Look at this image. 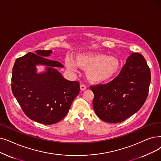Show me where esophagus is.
Here are the masks:
<instances>
[{
  "instance_id": "esophagus-1",
  "label": "esophagus",
  "mask_w": 161,
  "mask_h": 161,
  "mask_svg": "<svg viewBox=\"0 0 161 161\" xmlns=\"http://www.w3.org/2000/svg\"><path fill=\"white\" fill-rule=\"evenodd\" d=\"M80 89H81V91H84V90H86V86L85 85H83V84L80 85Z\"/></svg>"
}]
</instances>
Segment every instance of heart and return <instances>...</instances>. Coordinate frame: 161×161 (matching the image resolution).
<instances>
[{
  "instance_id": "1",
  "label": "heart",
  "mask_w": 161,
  "mask_h": 161,
  "mask_svg": "<svg viewBox=\"0 0 161 161\" xmlns=\"http://www.w3.org/2000/svg\"><path fill=\"white\" fill-rule=\"evenodd\" d=\"M66 68L77 72L79 68L86 69L87 78L93 82L101 83L109 80L116 74L119 68V62L114 57L103 54H83L78 55L75 60L67 57Z\"/></svg>"
}]
</instances>
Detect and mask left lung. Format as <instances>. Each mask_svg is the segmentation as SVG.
<instances>
[{
  "mask_svg": "<svg viewBox=\"0 0 161 161\" xmlns=\"http://www.w3.org/2000/svg\"><path fill=\"white\" fill-rule=\"evenodd\" d=\"M150 69L144 57L132 53L120 74L107 84L91 86L94 93L93 107L102 120L119 123L135 114L147 97Z\"/></svg>",
  "mask_w": 161,
  "mask_h": 161,
  "instance_id": "8db88e82",
  "label": "left lung"
}]
</instances>
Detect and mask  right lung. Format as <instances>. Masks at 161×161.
Masks as SVG:
<instances>
[{
    "instance_id": "1",
    "label": "right lung",
    "mask_w": 161,
    "mask_h": 161,
    "mask_svg": "<svg viewBox=\"0 0 161 161\" xmlns=\"http://www.w3.org/2000/svg\"><path fill=\"white\" fill-rule=\"evenodd\" d=\"M17 58L12 69V91L25 114L45 125L62 120L80 93L79 81L66 80L55 68L60 62L46 58L51 50H37ZM46 65V71L36 74V65Z\"/></svg>"
}]
</instances>
